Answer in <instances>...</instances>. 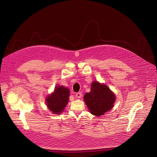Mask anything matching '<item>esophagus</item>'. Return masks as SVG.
<instances>
[{
	"mask_svg": "<svg viewBox=\"0 0 157 157\" xmlns=\"http://www.w3.org/2000/svg\"><path fill=\"white\" fill-rule=\"evenodd\" d=\"M76 98H81L82 97V93L79 92V93H76Z\"/></svg>",
	"mask_w": 157,
	"mask_h": 157,
	"instance_id": "34e87169",
	"label": "esophagus"
}]
</instances>
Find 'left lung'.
Returning a JSON list of instances; mask_svg holds the SVG:
<instances>
[{"mask_svg":"<svg viewBox=\"0 0 157 157\" xmlns=\"http://www.w3.org/2000/svg\"><path fill=\"white\" fill-rule=\"evenodd\" d=\"M84 100L89 112L94 116H100L113 107L116 96L106 85L94 81L91 84V91L84 94Z\"/></svg>","mask_w":157,"mask_h":157,"instance_id":"1","label":"left lung"}]
</instances>
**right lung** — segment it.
Instances as JSON below:
<instances>
[{
  "instance_id": "right-lung-1",
  "label": "right lung",
  "mask_w": 157,
  "mask_h": 157,
  "mask_svg": "<svg viewBox=\"0 0 157 157\" xmlns=\"http://www.w3.org/2000/svg\"><path fill=\"white\" fill-rule=\"evenodd\" d=\"M70 90L63 86H57L54 92L46 99L48 108L55 114H59L68 102Z\"/></svg>"
}]
</instances>
